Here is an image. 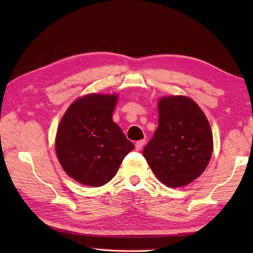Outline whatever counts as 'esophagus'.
Returning a JSON list of instances; mask_svg holds the SVG:
<instances>
[{"instance_id":"1","label":"esophagus","mask_w":253,"mask_h":253,"mask_svg":"<svg viewBox=\"0 0 253 253\" xmlns=\"http://www.w3.org/2000/svg\"><path fill=\"white\" fill-rule=\"evenodd\" d=\"M144 144H145V139H140V140H138V142H136V144H135L136 151H140V149L143 148Z\"/></svg>"}]
</instances>
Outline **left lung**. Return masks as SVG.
Segmentation results:
<instances>
[{
	"label": "left lung",
	"instance_id": "obj_1",
	"mask_svg": "<svg viewBox=\"0 0 253 253\" xmlns=\"http://www.w3.org/2000/svg\"><path fill=\"white\" fill-rule=\"evenodd\" d=\"M158 115V127L143 155L166 186L187 185L204 172L211 158V127L196 102L184 96L162 98Z\"/></svg>",
	"mask_w": 253,
	"mask_h": 253
}]
</instances>
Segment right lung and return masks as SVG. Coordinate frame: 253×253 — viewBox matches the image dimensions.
<instances>
[{"label": "right lung", "instance_id": "add662e5", "mask_svg": "<svg viewBox=\"0 0 253 253\" xmlns=\"http://www.w3.org/2000/svg\"><path fill=\"white\" fill-rule=\"evenodd\" d=\"M116 102L114 95H87L76 100L60 122L55 138L58 160L77 182L105 185L134 149V144L113 122Z\"/></svg>", "mask_w": 253, "mask_h": 253}]
</instances>
